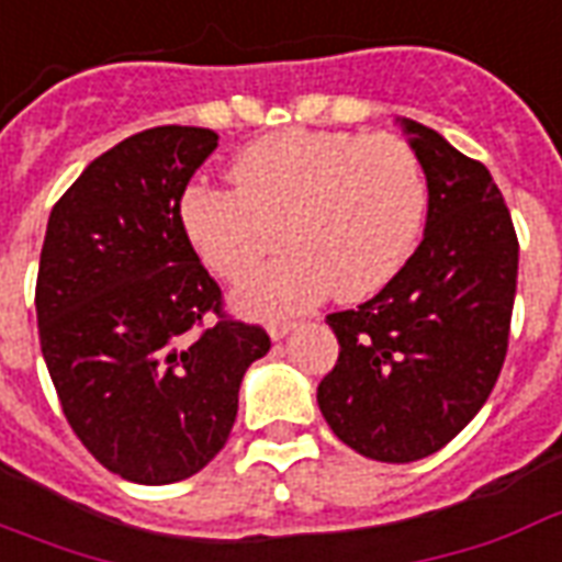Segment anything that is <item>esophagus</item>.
Returning a JSON list of instances; mask_svg holds the SVG:
<instances>
[{"label":"esophagus","mask_w":562,"mask_h":562,"mask_svg":"<svg viewBox=\"0 0 562 562\" xmlns=\"http://www.w3.org/2000/svg\"><path fill=\"white\" fill-rule=\"evenodd\" d=\"M292 330H294V322H270L268 324L270 339H282V336H289Z\"/></svg>","instance_id":"34e87169"}]
</instances>
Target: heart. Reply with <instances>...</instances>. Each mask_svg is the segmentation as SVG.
I'll return each mask as SVG.
<instances>
[{
	"mask_svg": "<svg viewBox=\"0 0 562 562\" xmlns=\"http://www.w3.org/2000/svg\"><path fill=\"white\" fill-rule=\"evenodd\" d=\"M235 187L193 184L181 223L199 259L247 280L285 238L292 247L238 292L259 318L306 310L334 289L360 301L405 268L429 214V178L393 133L285 131L247 145Z\"/></svg>",
	"mask_w": 562,
	"mask_h": 562,
	"instance_id": "obj_1",
	"label": "heart"
}]
</instances>
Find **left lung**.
<instances>
[{
    "mask_svg": "<svg viewBox=\"0 0 562 562\" xmlns=\"http://www.w3.org/2000/svg\"><path fill=\"white\" fill-rule=\"evenodd\" d=\"M405 131L429 178L426 235L372 301L327 315L339 357L318 384L336 438L390 464L447 447L492 396L518 280V235L492 172L426 124Z\"/></svg>",
    "mask_w": 562,
    "mask_h": 562,
    "instance_id": "8db88e82",
    "label": "left lung"
}]
</instances>
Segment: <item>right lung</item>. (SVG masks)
Wrapping results in <instances>:
<instances>
[{"label": "right lung", "instance_id": "right-lung-1", "mask_svg": "<svg viewBox=\"0 0 562 562\" xmlns=\"http://www.w3.org/2000/svg\"><path fill=\"white\" fill-rule=\"evenodd\" d=\"M217 133L166 124L101 154L53 205L35 306L61 411L103 468L139 485L193 476L226 447L261 324L223 310L181 223Z\"/></svg>", "mask_w": 562, "mask_h": 562}]
</instances>
